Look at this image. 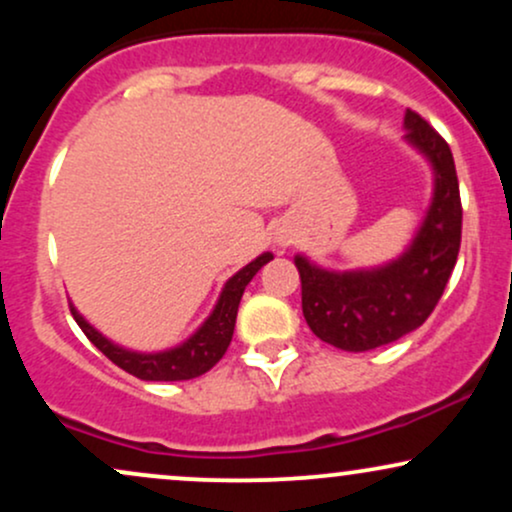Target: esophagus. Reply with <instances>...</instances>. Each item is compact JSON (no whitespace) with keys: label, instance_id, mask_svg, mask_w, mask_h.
<instances>
[{"label":"esophagus","instance_id":"1","mask_svg":"<svg viewBox=\"0 0 512 512\" xmlns=\"http://www.w3.org/2000/svg\"><path fill=\"white\" fill-rule=\"evenodd\" d=\"M274 243L279 245V248H286V245H291V243H293V236H291V233H284V231H281V233H276Z\"/></svg>","mask_w":512,"mask_h":512}]
</instances>
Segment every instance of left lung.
I'll list each match as a JSON object with an SVG mask.
<instances>
[{
	"label": "left lung",
	"instance_id": "8db88e82",
	"mask_svg": "<svg viewBox=\"0 0 512 512\" xmlns=\"http://www.w3.org/2000/svg\"><path fill=\"white\" fill-rule=\"evenodd\" d=\"M404 139L433 168V199L414 240L397 260L373 269L332 272L296 255L303 315L322 342L370 351L397 342L428 320L455 269L462 240V204L448 142L414 110Z\"/></svg>",
	"mask_w": 512,
	"mask_h": 512
}]
</instances>
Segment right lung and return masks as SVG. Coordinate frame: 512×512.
I'll use <instances>...</instances> for the list:
<instances>
[{"instance_id":"obj_1","label":"right lung","mask_w":512,"mask_h":512,"mask_svg":"<svg viewBox=\"0 0 512 512\" xmlns=\"http://www.w3.org/2000/svg\"><path fill=\"white\" fill-rule=\"evenodd\" d=\"M269 260H274L272 252H262L257 260L245 264L240 272H236L231 279L223 284V291L216 301L214 310L207 320L202 322V327L192 334L190 339L173 346L166 351H154V354H144V351H132L125 346L110 342L108 337H103L101 332L81 317L79 310L74 305L72 315L76 325L84 330V334L91 339V344L98 351H103L115 366L127 370L129 375L139 380H154V383H173V380H192L204 375L211 370L216 363L221 361V356L226 354L228 344L233 339V330H236V315L240 298H243L245 286L250 284L252 276H255Z\"/></svg>"}]
</instances>
